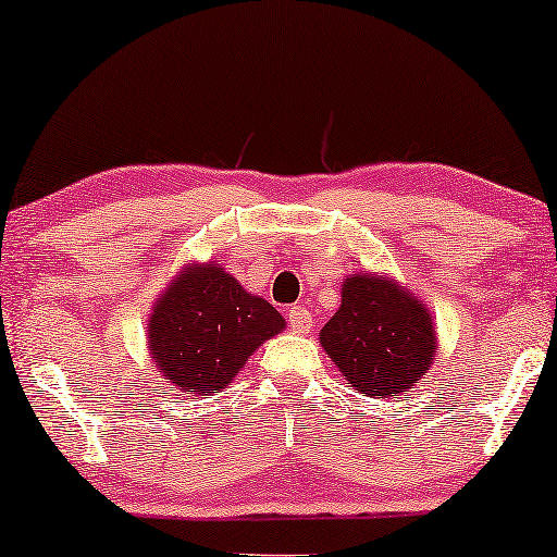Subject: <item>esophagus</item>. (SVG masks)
I'll use <instances>...</instances> for the list:
<instances>
[{"mask_svg": "<svg viewBox=\"0 0 557 557\" xmlns=\"http://www.w3.org/2000/svg\"><path fill=\"white\" fill-rule=\"evenodd\" d=\"M286 319H288V324H292L294 332H299V334L309 332V326H311V311H309L307 307H292V309H288Z\"/></svg>", "mask_w": 557, "mask_h": 557, "instance_id": "34e87169", "label": "esophagus"}]
</instances>
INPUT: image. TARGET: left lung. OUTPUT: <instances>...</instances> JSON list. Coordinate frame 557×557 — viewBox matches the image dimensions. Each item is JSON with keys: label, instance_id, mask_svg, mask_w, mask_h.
Listing matches in <instances>:
<instances>
[{"label": "left lung", "instance_id": "left-lung-1", "mask_svg": "<svg viewBox=\"0 0 557 557\" xmlns=\"http://www.w3.org/2000/svg\"><path fill=\"white\" fill-rule=\"evenodd\" d=\"M319 339L347 385L370 398L410 391L436 352L429 309L393 281L360 273L345 281Z\"/></svg>", "mask_w": 557, "mask_h": 557}]
</instances>
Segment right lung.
<instances>
[{
    "label": "right lung",
    "mask_w": 557,
    "mask_h": 557,
    "mask_svg": "<svg viewBox=\"0 0 557 557\" xmlns=\"http://www.w3.org/2000/svg\"><path fill=\"white\" fill-rule=\"evenodd\" d=\"M284 324L269 301L250 296L215 263L189 265L157 301L149 347L164 380L208 395L231 383L248 355Z\"/></svg>",
    "instance_id": "right-lung-1"
}]
</instances>
